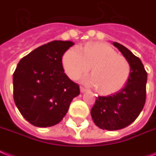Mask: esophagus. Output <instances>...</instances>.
I'll return each instance as SVG.
<instances>
[{"mask_svg": "<svg viewBox=\"0 0 156 156\" xmlns=\"http://www.w3.org/2000/svg\"><path fill=\"white\" fill-rule=\"evenodd\" d=\"M80 90H81V92H82V93H84V92L87 91V90L86 89V88H84V87H80Z\"/></svg>", "mask_w": 156, "mask_h": 156, "instance_id": "obj_1", "label": "esophagus"}]
</instances>
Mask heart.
<instances>
[{
	"instance_id": "obj_1",
	"label": "heart",
	"mask_w": 156,
	"mask_h": 156,
	"mask_svg": "<svg viewBox=\"0 0 156 156\" xmlns=\"http://www.w3.org/2000/svg\"><path fill=\"white\" fill-rule=\"evenodd\" d=\"M62 64L66 73L72 79H78L92 66V75L85 82L97 87V90L103 94H111L122 89L131 76L128 60L102 43H87L80 49H69L63 56Z\"/></svg>"
}]
</instances>
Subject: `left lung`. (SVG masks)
Masks as SVG:
<instances>
[{
    "mask_svg": "<svg viewBox=\"0 0 156 156\" xmlns=\"http://www.w3.org/2000/svg\"><path fill=\"white\" fill-rule=\"evenodd\" d=\"M131 65V76L119 92L98 96L90 111L94 122L99 128L116 131L125 128L140 115L146 102L147 74L140 58L127 48L113 42Z\"/></svg>",
    "mask_w": 156,
    "mask_h": 156,
    "instance_id": "8db88e82",
    "label": "left lung"
}]
</instances>
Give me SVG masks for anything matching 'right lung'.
Returning <instances> with one entry per match:
<instances>
[{"label": "right lung", "instance_id": "add662e5", "mask_svg": "<svg viewBox=\"0 0 156 156\" xmlns=\"http://www.w3.org/2000/svg\"><path fill=\"white\" fill-rule=\"evenodd\" d=\"M74 43L53 41L22 58L13 73V99L21 115L38 127L54 126L68 111L79 86L68 78L63 54Z\"/></svg>", "mask_w": 156, "mask_h": 156}]
</instances>
